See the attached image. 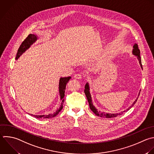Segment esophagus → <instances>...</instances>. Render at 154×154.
Returning a JSON list of instances; mask_svg holds the SVG:
<instances>
[{"mask_svg":"<svg viewBox=\"0 0 154 154\" xmlns=\"http://www.w3.org/2000/svg\"><path fill=\"white\" fill-rule=\"evenodd\" d=\"M82 75L81 74H76L75 76H74V78H76V79H82Z\"/></svg>","mask_w":154,"mask_h":154,"instance_id":"obj_1","label":"esophagus"}]
</instances>
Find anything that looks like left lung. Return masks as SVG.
<instances>
[{"mask_svg": "<svg viewBox=\"0 0 154 154\" xmlns=\"http://www.w3.org/2000/svg\"><path fill=\"white\" fill-rule=\"evenodd\" d=\"M132 54L135 56H136L139 61V63L140 64V66L141 67V69H143V67H142V64H141V57H140V51L138 48V45L137 44H134V45L133 46V50H132ZM84 93L86 95V97H87V100L88 102V103H89V106H90V108L91 109V110L97 116H100V117H105V118H112V117H117V116L119 115H121L122 114H123L124 112L128 111L130 108H131L134 105V104L136 103L137 99H138V97L140 95V93L138 94V96L137 97V98L135 99V100L134 102V103L128 108L126 109V110H125L124 111H122L120 113H116V114H111V113H105L104 112H100V111H98L97 110V109L94 107V106L93 105V103H92V100H91V94H90V87H89V84L88 83H86L85 85V89H84Z\"/></svg>", "mask_w": 154, "mask_h": 154, "instance_id": "1", "label": "left lung"}]
</instances>
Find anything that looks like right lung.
<instances>
[{"instance_id": "obj_1", "label": "right lung", "mask_w": 154, "mask_h": 154, "mask_svg": "<svg viewBox=\"0 0 154 154\" xmlns=\"http://www.w3.org/2000/svg\"><path fill=\"white\" fill-rule=\"evenodd\" d=\"M38 37L37 35L34 34H29L26 38L22 42L21 45L20 46V48L18 49L16 60H17L28 49H29L31 46L35 43ZM71 78L70 76L69 77H64V78H60V82H59V93H60V99L62 100V102L61 103L60 107L59 109H58L55 112L54 114H49L48 115H40V116H37V115H33L31 114V116L35 117V118L37 119H49V118H52L55 116H56L60 112V111L63 109V103L64 101V96H65V90H66V87L67 83L69 81L70 79Z\"/></svg>"}]
</instances>
